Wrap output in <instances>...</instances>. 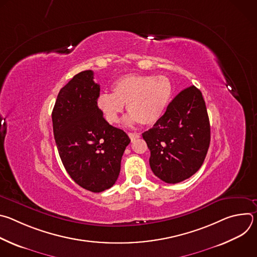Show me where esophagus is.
I'll list each match as a JSON object with an SVG mask.
<instances>
[{
    "instance_id": "esophagus-1",
    "label": "esophagus",
    "mask_w": 257,
    "mask_h": 257,
    "mask_svg": "<svg viewBox=\"0 0 257 257\" xmlns=\"http://www.w3.org/2000/svg\"><path fill=\"white\" fill-rule=\"evenodd\" d=\"M128 135H129V137H130V139H131L132 141L140 137V134H139V133H132V132H129Z\"/></svg>"
}]
</instances>
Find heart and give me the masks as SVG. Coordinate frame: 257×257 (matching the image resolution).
Returning a JSON list of instances; mask_svg holds the SVG:
<instances>
[{
  "instance_id": "heart-1",
  "label": "heart",
  "mask_w": 257,
  "mask_h": 257,
  "mask_svg": "<svg viewBox=\"0 0 257 257\" xmlns=\"http://www.w3.org/2000/svg\"><path fill=\"white\" fill-rule=\"evenodd\" d=\"M113 93L102 92L97 96L96 105L104 120L114 124L119 120L124 104L130 115L128 123L155 124L165 113L172 97V84L163 75L123 76L115 81Z\"/></svg>"
}]
</instances>
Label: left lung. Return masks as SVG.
Listing matches in <instances>:
<instances>
[{"label": "left lung", "instance_id": "obj_1", "mask_svg": "<svg viewBox=\"0 0 257 257\" xmlns=\"http://www.w3.org/2000/svg\"><path fill=\"white\" fill-rule=\"evenodd\" d=\"M151 151L154 174L170 184L184 181L202 166L210 142V125L201 91L183 89L153 128L142 133Z\"/></svg>", "mask_w": 257, "mask_h": 257}]
</instances>
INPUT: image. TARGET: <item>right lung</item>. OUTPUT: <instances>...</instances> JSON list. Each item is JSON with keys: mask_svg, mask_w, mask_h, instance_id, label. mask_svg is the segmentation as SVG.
<instances>
[{"mask_svg": "<svg viewBox=\"0 0 257 257\" xmlns=\"http://www.w3.org/2000/svg\"><path fill=\"white\" fill-rule=\"evenodd\" d=\"M99 90L93 72L82 71L61 88L52 113L56 144L67 173L95 193L115 184L130 143L123 130L104 120L96 105Z\"/></svg>", "mask_w": 257, "mask_h": 257, "instance_id": "obj_1", "label": "right lung"}]
</instances>
